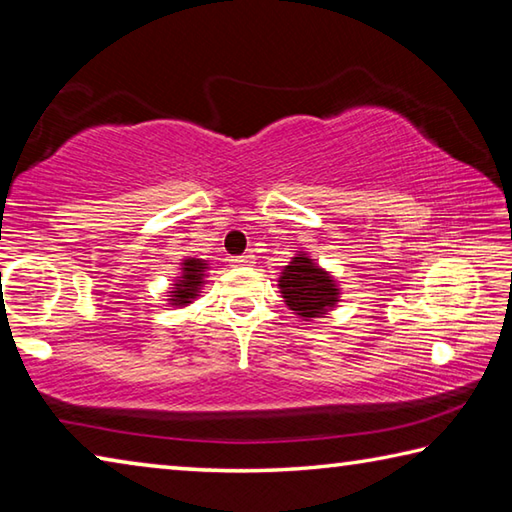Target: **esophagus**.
Here are the masks:
<instances>
[{
	"mask_svg": "<svg viewBox=\"0 0 512 512\" xmlns=\"http://www.w3.org/2000/svg\"><path fill=\"white\" fill-rule=\"evenodd\" d=\"M235 264H237V266H253V264H255V255H253V253L239 255V257H235Z\"/></svg>",
	"mask_w": 512,
	"mask_h": 512,
	"instance_id": "esophagus-1",
	"label": "esophagus"
}]
</instances>
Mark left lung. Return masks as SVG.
<instances>
[{
    "label": "left lung",
    "instance_id": "1",
    "mask_svg": "<svg viewBox=\"0 0 512 512\" xmlns=\"http://www.w3.org/2000/svg\"><path fill=\"white\" fill-rule=\"evenodd\" d=\"M277 287L287 307L302 320L325 318L341 298V289L332 273L318 266L305 250H298L289 266L282 268Z\"/></svg>",
    "mask_w": 512,
    "mask_h": 512
}]
</instances>
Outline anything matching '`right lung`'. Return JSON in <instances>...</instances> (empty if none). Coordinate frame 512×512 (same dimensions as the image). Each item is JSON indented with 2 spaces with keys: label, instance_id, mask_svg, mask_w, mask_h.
Segmentation results:
<instances>
[{
  "label": "right lung",
  "instance_id": "1",
  "mask_svg": "<svg viewBox=\"0 0 512 512\" xmlns=\"http://www.w3.org/2000/svg\"><path fill=\"white\" fill-rule=\"evenodd\" d=\"M205 259L187 257L180 264V275L173 280V287L169 291V305L173 307H187L196 300L201 287L205 284V271H207Z\"/></svg>",
  "mask_w": 512,
  "mask_h": 512
}]
</instances>
